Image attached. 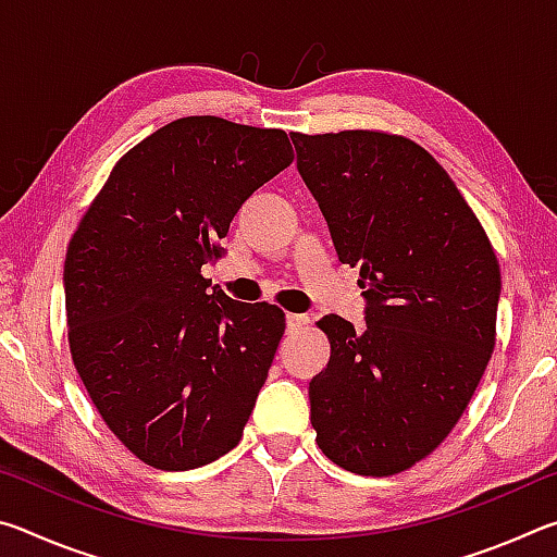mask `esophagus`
<instances>
[{"mask_svg": "<svg viewBox=\"0 0 557 557\" xmlns=\"http://www.w3.org/2000/svg\"><path fill=\"white\" fill-rule=\"evenodd\" d=\"M309 322V317H305V314H285V324H287V329L289 332H295V329H301Z\"/></svg>", "mask_w": 557, "mask_h": 557, "instance_id": "34e87169", "label": "esophagus"}]
</instances>
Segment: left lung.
<instances>
[{"instance_id": "8db88e82", "label": "left lung", "mask_w": 557, "mask_h": 557, "mask_svg": "<svg viewBox=\"0 0 557 557\" xmlns=\"http://www.w3.org/2000/svg\"><path fill=\"white\" fill-rule=\"evenodd\" d=\"M289 137L338 260L361 268L366 299L358 332L336 314L319 319L332 358L309 383L317 445L354 474H398L449 435L482 381L498 260L420 145L371 129Z\"/></svg>"}]
</instances>
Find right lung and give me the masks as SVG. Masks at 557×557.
<instances>
[{
    "label": "right lung",
    "mask_w": 557,
    "mask_h": 557,
    "mask_svg": "<svg viewBox=\"0 0 557 557\" xmlns=\"http://www.w3.org/2000/svg\"><path fill=\"white\" fill-rule=\"evenodd\" d=\"M292 159L282 129L174 120L120 159L73 233L63 289L75 371L149 467H203L243 437L285 314L231 299L201 268Z\"/></svg>",
    "instance_id": "1"
}]
</instances>
